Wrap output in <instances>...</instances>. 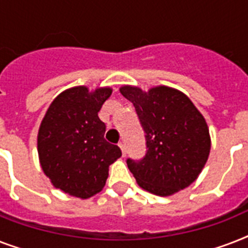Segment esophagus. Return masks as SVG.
Instances as JSON below:
<instances>
[{
    "label": "esophagus",
    "mask_w": 248,
    "mask_h": 248,
    "mask_svg": "<svg viewBox=\"0 0 248 248\" xmlns=\"http://www.w3.org/2000/svg\"><path fill=\"white\" fill-rule=\"evenodd\" d=\"M118 147H120L121 151H122V155H126V145H124V143H120L118 144Z\"/></svg>",
    "instance_id": "obj_1"
}]
</instances>
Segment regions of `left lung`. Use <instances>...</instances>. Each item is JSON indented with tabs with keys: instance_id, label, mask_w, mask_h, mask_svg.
Listing matches in <instances>:
<instances>
[{
	"instance_id": "8db88e82",
	"label": "left lung",
	"mask_w": 248,
	"mask_h": 248,
	"mask_svg": "<svg viewBox=\"0 0 248 248\" xmlns=\"http://www.w3.org/2000/svg\"><path fill=\"white\" fill-rule=\"evenodd\" d=\"M120 91L134 105L145 138L143 158L126 159L138 184L158 196L192 184L207 161L211 144L207 124L189 97L166 86L148 93L124 86Z\"/></svg>"
}]
</instances>
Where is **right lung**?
<instances>
[{
	"mask_svg": "<svg viewBox=\"0 0 248 248\" xmlns=\"http://www.w3.org/2000/svg\"><path fill=\"white\" fill-rule=\"evenodd\" d=\"M110 89L93 93L79 86L52 101L38 131V155L55 188L89 198L104 188L108 167L122 155L120 147L104 139L105 124L97 113Z\"/></svg>",
	"mask_w": 248,
	"mask_h": 248,
	"instance_id": "right-lung-1",
	"label": "right lung"
}]
</instances>
